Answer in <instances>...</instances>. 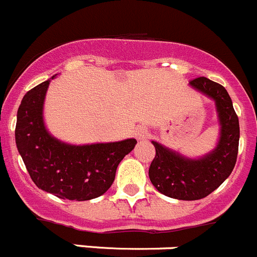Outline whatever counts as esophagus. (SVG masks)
<instances>
[{"label": "esophagus", "mask_w": 257, "mask_h": 257, "mask_svg": "<svg viewBox=\"0 0 257 257\" xmlns=\"http://www.w3.org/2000/svg\"><path fill=\"white\" fill-rule=\"evenodd\" d=\"M134 134H136V137L139 139V141H143V139H146L147 137H148L149 132L146 126H138V128L136 129V133Z\"/></svg>", "instance_id": "esophagus-1"}]
</instances>
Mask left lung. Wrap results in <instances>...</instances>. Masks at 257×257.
I'll return each instance as SVG.
<instances>
[{
  "label": "left lung",
  "instance_id": "left-lung-1",
  "mask_svg": "<svg viewBox=\"0 0 257 257\" xmlns=\"http://www.w3.org/2000/svg\"><path fill=\"white\" fill-rule=\"evenodd\" d=\"M189 84L215 100L221 124L217 147L203 158L188 159L152 142L156 157L149 167L152 184L164 196L183 201L205 198L223 183L236 164L240 139L237 114L227 90L205 76Z\"/></svg>",
  "mask_w": 257,
  "mask_h": 257
}]
</instances>
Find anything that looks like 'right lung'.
<instances>
[{
  "mask_svg": "<svg viewBox=\"0 0 257 257\" xmlns=\"http://www.w3.org/2000/svg\"><path fill=\"white\" fill-rule=\"evenodd\" d=\"M50 80L27 91L20 104L15 129L17 149L31 179L42 191L62 200H93L110 188L118 164L137 141L71 146L50 136L42 119Z\"/></svg>",
  "mask_w": 257,
  "mask_h": 257,
  "instance_id": "right-lung-1",
  "label": "right lung"
}]
</instances>
